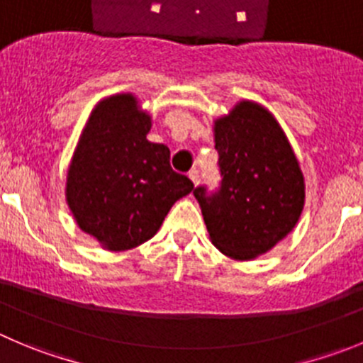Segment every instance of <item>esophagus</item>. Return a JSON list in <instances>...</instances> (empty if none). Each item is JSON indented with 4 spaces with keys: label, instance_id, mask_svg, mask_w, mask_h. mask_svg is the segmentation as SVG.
Returning a JSON list of instances; mask_svg holds the SVG:
<instances>
[{
    "label": "esophagus",
    "instance_id": "34e87169",
    "mask_svg": "<svg viewBox=\"0 0 363 363\" xmlns=\"http://www.w3.org/2000/svg\"><path fill=\"white\" fill-rule=\"evenodd\" d=\"M188 177L191 179V182H193V184H195V186H197L199 182H201V174H199L197 168H193V170H189Z\"/></svg>",
    "mask_w": 363,
    "mask_h": 363
}]
</instances>
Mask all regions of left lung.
Segmentation results:
<instances>
[{
    "label": "left lung",
    "instance_id": "1",
    "mask_svg": "<svg viewBox=\"0 0 363 363\" xmlns=\"http://www.w3.org/2000/svg\"><path fill=\"white\" fill-rule=\"evenodd\" d=\"M222 181L216 191L193 189L213 245L233 259L265 254L296 228L304 206V177L276 118L240 101L215 121Z\"/></svg>",
    "mask_w": 363,
    "mask_h": 363
}]
</instances>
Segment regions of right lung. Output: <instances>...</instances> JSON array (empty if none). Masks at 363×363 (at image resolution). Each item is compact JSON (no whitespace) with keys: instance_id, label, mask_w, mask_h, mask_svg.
I'll list each match as a JSON object with an SVG mask.
<instances>
[{"instance_id":"1","label":"right lung","mask_w":363,"mask_h":363,"mask_svg":"<svg viewBox=\"0 0 363 363\" xmlns=\"http://www.w3.org/2000/svg\"><path fill=\"white\" fill-rule=\"evenodd\" d=\"M152 120L132 94L94 107L67 170L66 201L79 228L105 249L150 240L193 182L170 166V148L150 143Z\"/></svg>"}]
</instances>
